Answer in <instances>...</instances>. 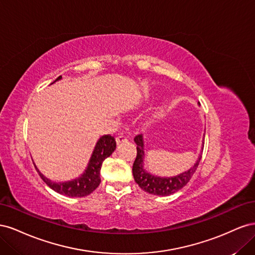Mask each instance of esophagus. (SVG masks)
Masks as SVG:
<instances>
[{
	"instance_id": "1",
	"label": "esophagus",
	"mask_w": 255,
	"mask_h": 255,
	"mask_svg": "<svg viewBox=\"0 0 255 255\" xmlns=\"http://www.w3.org/2000/svg\"><path fill=\"white\" fill-rule=\"evenodd\" d=\"M127 141H128V139H127V138H126L125 136L120 135V136L116 137V143H117V145H119V144H121V143H123V142H127Z\"/></svg>"
}]
</instances>
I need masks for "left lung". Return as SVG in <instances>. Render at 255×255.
Instances as JSON below:
<instances>
[{"label":"left lung","mask_w":255,"mask_h":255,"mask_svg":"<svg viewBox=\"0 0 255 255\" xmlns=\"http://www.w3.org/2000/svg\"><path fill=\"white\" fill-rule=\"evenodd\" d=\"M134 141L137 144V155L133 164V175L134 180L141 189L155 196H169L172 195L177 190L182 189L186 185L191 176L196 172L201 160V154H200L196 164L187 171L182 172L175 176H157L146 172L143 169V158H144V143L142 135H137L134 138ZM203 151V148H202Z\"/></svg>","instance_id":"left-lung-1"}]
</instances>
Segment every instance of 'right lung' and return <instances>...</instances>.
Segmentation results:
<instances>
[{"mask_svg": "<svg viewBox=\"0 0 255 255\" xmlns=\"http://www.w3.org/2000/svg\"><path fill=\"white\" fill-rule=\"evenodd\" d=\"M61 75L54 81H59ZM53 84V83H52ZM116 150V140L111 135H104L98 140L95 150L91 154L89 163L87 168L85 169V172L72 181L68 182H53L45 177L37 167L35 166L36 170L39 173L40 177L48 186L54 191L58 192L60 195H65L72 198H81L90 195L99 185L101 183V177H100V170L105 158L112 155V153ZM35 165V164H34Z\"/></svg>", "mask_w": 255, "mask_h": 255, "instance_id": "obj_1", "label": "right lung"}]
</instances>
